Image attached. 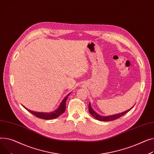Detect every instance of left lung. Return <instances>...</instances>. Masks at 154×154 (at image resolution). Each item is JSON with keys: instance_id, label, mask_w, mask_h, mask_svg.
<instances>
[{"instance_id": "8db88e82", "label": "left lung", "mask_w": 154, "mask_h": 154, "mask_svg": "<svg viewBox=\"0 0 154 154\" xmlns=\"http://www.w3.org/2000/svg\"><path fill=\"white\" fill-rule=\"evenodd\" d=\"M133 107L132 108H131L130 109L126 111H124L123 112L119 113V114H116L115 115H112V116H100V115L97 114L92 109L91 107V104H90V103H89V112L97 120L101 121H114V120H116L117 119H118V118H119V117H121L122 116H124V114H125L126 113H128L131 109H132Z\"/></svg>"}]
</instances>
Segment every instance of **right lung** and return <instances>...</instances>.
<instances>
[{"label": "right lung", "instance_id": "add662e5", "mask_svg": "<svg viewBox=\"0 0 154 154\" xmlns=\"http://www.w3.org/2000/svg\"><path fill=\"white\" fill-rule=\"evenodd\" d=\"M69 94H68L66 97L63 99V100L61 103V104H60V106H59L58 109L56 111H53L52 112H35V111H32L30 109H26V108H25L24 106L23 107L29 112H30V113L33 114L35 116L38 117V118H40V119H45V120H50V119H56V118H57L58 117H59L61 114H63V112H65V109H66V99H67L68 97L69 96Z\"/></svg>", "mask_w": 154, "mask_h": 154}]
</instances>
